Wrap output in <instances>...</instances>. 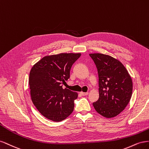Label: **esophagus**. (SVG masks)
Listing matches in <instances>:
<instances>
[{"label":"esophagus","instance_id":"obj_1","mask_svg":"<svg viewBox=\"0 0 149 149\" xmlns=\"http://www.w3.org/2000/svg\"><path fill=\"white\" fill-rule=\"evenodd\" d=\"M80 94L81 95H82V96H85V95H87L88 94V92H80Z\"/></svg>","mask_w":149,"mask_h":149}]
</instances>
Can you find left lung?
<instances>
[{"instance_id": "obj_1", "label": "left lung", "mask_w": 149, "mask_h": 149, "mask_svg": "<svg viewBox=\"0 0 149 149\" xmlns=\"http://www.w3.org/2000/svg\"><path fill=\"white\" fill-rule=\"evenodd\" d=\"M97 68L99 98L93 103L102 116L113 118L125 109L131 100L132 81L125 67L113 57L100 53L90 54Z\"/></svg>"}]
</instances>
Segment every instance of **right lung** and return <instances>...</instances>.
<instances>
[{
    "label": "right lung",
    "mask_w": 149,
    "mask_h": 149,
    "mask_svg": "<svg viewBox=\"0 0 149 149\" xmlns=\"http://www.w3.org/2000/svg\"><path fill=\"white\" fill-rule=\"evenodd\" d=\"M80 53L47 56L31 68L29 85L32 102L43 116L59 122L73 112L77 93L62 88L70 78V70Z\"/></svg>",
    "instance_id": "add662e5"
}]
</instances>
